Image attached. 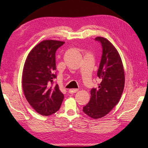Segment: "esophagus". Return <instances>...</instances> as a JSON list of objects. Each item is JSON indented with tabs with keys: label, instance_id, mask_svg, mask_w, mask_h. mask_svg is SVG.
Here are the masks:
<instances>
[{
	"label": "esophagus",
	"instance_id": "34e87169",
	"mask_svg": "<svg viewBox=\"0 0 148 148\" xmlns=\"http://www.w3.org/2000/svg\"><path fill=\"white\" fill-rule=\"evenodd\" d=\"M78 91V89H70L69 90V93H71V94H72V93H74L77 92Z\"/></svg>",
	"mask_w": 148,
	"mask_h": 148
}]
</instances>
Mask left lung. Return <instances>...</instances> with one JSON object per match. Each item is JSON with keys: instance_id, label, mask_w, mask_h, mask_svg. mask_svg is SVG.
Returning a JSON list of instances; mask_svg holds the SVG:
<instances>
[{"instance_id": "1", "label": "left lung", "mask_w": 148, "mask_h": 148, "mask_svg": "<svg viewBox=\"0 0 148 148\" xmlns=\"http://www.w3.org/2000/svg\"><path fill=\"white\" fill-rule=\"evenodd\" d=\"M101 44L102 54L97 77L100 79L98 87L91 90L90 102L83 111L90 117L99 119L108 114L119 102L125 86L123 66L119 53L108 39H95Z\"/></svg>"}]
</instances>
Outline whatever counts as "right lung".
<instances>
[{"label":"right lung","instance_id":"1","mask_svg":"<svg viewBox=\"0 0 148 148\" xmlns=\"http://www.w3.org/2000/svg\"><path fill=\"white\" fill-rule=\"evenodd\" d=\"M64 43L43 40L31 50L25 63L22 76L25 96L34 109L43 116L58 111L64 98L58 84H54L55 53Z\"/></svg>","mask_w":148,"mask_h":148}]
</instances>
